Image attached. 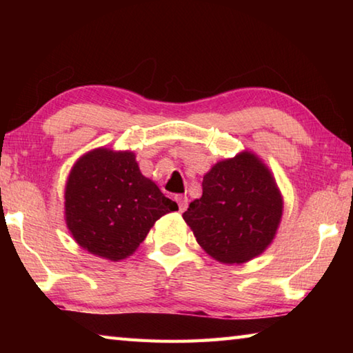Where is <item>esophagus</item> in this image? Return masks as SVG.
<instances>
[{
  "label": "esophagus",
  "mask_w": 353,
  "mask_h": 353,
  "mask_svg": "<svg viewBox=\"0 0 353 353\" xmlns=\"http://www.w3.org/2000/svg\"><path fill=\"white\" fill-rule=\"evenodd\" d=\"M176 202H177V205H179V212H183L185 208H187V205H188V198L187 196H176Z\"/></svg>",
  "instance_id": "obj_1"
}]
</instances>
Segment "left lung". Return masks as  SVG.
I'll return each mask as SVG.
<instances>
[{"label":"left lung","mask_w":353,"mask_h":353,"mask_svg":"<svg viewBox=\"0 0 353 353\" xmlns=\"http://www.w3.org/2000/svg\"><path fill=\"white\" fill-rule=\"evenodd\" d=\"M282 210V196L270 170L254 154L243 152L207 172L202 198L191 202L182 216L207 254L234 265L268 248Z\"/></svg>","instance_id":"obj_1"}]
</instances>
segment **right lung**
<instances>
[{"mask_svg":"<svg viewBox=\"0 0 353 353\" xmlns=\"http://www.w3.org/2000/svg\"><path fill=\"white\" fill-rule=\"evenodd\" d=\"M174 201L141 174L132 152L97 149L74 165L65 188V214L74 240L94 255L126 259Z\"/></svg>","mask_w":353,"mask_h":353,"instance_id":"obj_1","label":"right lung"}]
</instances>
